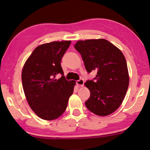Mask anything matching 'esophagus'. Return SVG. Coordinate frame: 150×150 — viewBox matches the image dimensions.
Returning <instances> with one entry per match:
<instances>
[{
  "mask_svg": "<svg viewBox=\"0 0 150 150\" xmlns=\"http://www.w3.org/2000/svg\"><path fill=\"white\" fill-rule=\"evenodd\" d=\"M77 84L79 86V87H83L84 85V80L83 79H79L77 81Z\"/></svg>",
  "mask_w": 150,
  "mask_h": 150,
  "instance_id": "obj_1",
  "label": "esophagus"
}]
</instances>
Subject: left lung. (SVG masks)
<instances>
[{
  "instance_id": "left-lung-1",
  "label": "left lung",
  "mask_w": 150,
  "mask_h": 150,
  "mask_svg": "<svg viewBox=\"0 0 150 150\" xmlns=\"http://www.w3.org/2000/svg\"><path fill=\"white\" fill-rule=\"evenodd\" d=\"M75 48L80 53L86 70L97 71L94 81L85 83L91 96L85 106L100 116L113 113L121 105L129 85V74L122 52L108 40H79Z\"/></svg>"
}]
</instances>
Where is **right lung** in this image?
Segmentation results:
<instances>
[{
	"instance_id": "right-lung-1",
	"label": "right lung",
	"mask_w": 150,
	"mask_h": 150,
	"mask_svg": "<svg viewBox=\"0 0 150 150\" xmlns=\"http://www.w3.org/2000/svg\"><path fill=\"white\" fill-rule=\"evenodd\" d=\"M71 41L52 42L40 45L33 51L22 71L24 92L30 108L45 120L63 115L72 95L75 81H67L61 60ZM60 73L59 80L55 76Z\"/></svg>"
}]
</instances>
